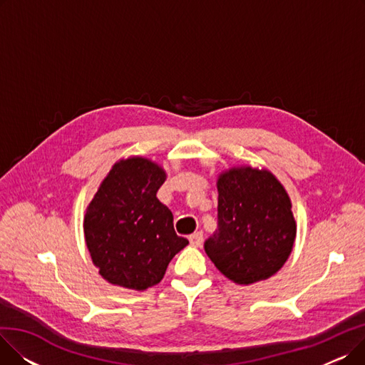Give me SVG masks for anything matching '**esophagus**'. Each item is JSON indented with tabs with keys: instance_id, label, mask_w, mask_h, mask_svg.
Here are the masks:
<instances>
[{
	"instance_id": "34e87169",
	"label": "esophagus",
	"mask_w": 365,
	"mask_h": 365,
	"mask_svg": "<svg viewBox=\"0 0 365 365\" xmlns=\"http://www.w3.org/2000/svg\"><path fill=\"white\" fill-rule=\"evenodd\" d=\"M202 232H195V234H192V235H189V242L192 244L194 247H201V244H202Z\"/></svg>"
}]
</instances>
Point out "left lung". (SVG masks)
<instances>
[{
	"instance_id": "left-lung-1",
	"label": "left lung",
	"mask_w": 365,
	"mask_h": 365,
	"mask_svg": "<svg viewBox=\"0 0 365 365\" xmlns=\"http://www.w3.org/2000/svg\"><path fill=\"white\" fill-rule=\"evenodd\" d=\"M219 232L204 244L217 269L240 285L275 275L293 252L292 200L266 168L237 165L217 178Z\"/></svg>"
}]
</instances>
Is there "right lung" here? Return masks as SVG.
<instances>
[{
	"mask_svg": "<svg viewBox=\"0 0 365 365\" xmlns=\"http://www.w3.org/2000/svg\"><path fill=\"white\" fill-rule=\"evenodd\" d=\"M165 170L145 157L112 165L87 205L84 238L103 279L128 290L157 285L170 260L189 244L157 192Z\"/></svg>",
	"mask_w": 365,
	"mask_h": 365,
	"instance_id": "add662e5",
	"label": "right lung"
}]
</instances>
